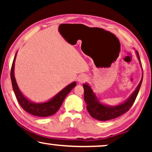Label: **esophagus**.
<instances>
[{"label": "esophagus", "instance_id": "esophagus-1", "mask_svg": "<svg viewBox=\"0 0 152 152\" xmlns=\"http://www.w3.org/2000/svg\"><path fill=\"white\" fill-rule=\"evenodd\" d=\"M87 80H88V77H87L86 75H81L79 76L77 81L78 82L80 83H84L86 82Z\"/></svg>", "mask_w": 152, "mask_h": 152}]
</instances>
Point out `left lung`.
<instances>
[{
  "mask_svg": "<svg viewBox=\"0 0 152 152\" xmlns=\"http://www.w3.org/2000/svg\"><path fill=\"white\" fill-rule=\"evenodd\" d=\"M136 54L139 62L141 64L138 52L136 51ZM142 78L143 73L140 82L138 86L136 87V90L124 102L115 106H109L102 103L88 84L87 83L84 84L83 87L84 89V100L86 104L87 111L93 118L100 120V121H106V120L114 119V118L119 117L122 114L125 113L130 109L135 102V99H136L137 95L138 94L139 90H140L141 84H142Z\"/></svg>",
  "mask_w": 152,
  "mask_h": 152,
  "instance_id": "left-lung-1",
  "label": "left lung"
}]
</instances>
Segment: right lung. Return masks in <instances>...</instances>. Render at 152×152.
<instances>
[{
  "mask_svg": "<svg viewBox=\"0 0 152 152\" xmlns=\"http://www.w3.org/2000/svg\"><path fill=\"white\" fill-rule=\"evenodd\" d=\"M16 55H17V53L14 56L10 77H11L12 88H13L14 94L20 107L28 113L35 116H38V117H48V116L55 114L59 109L66 95L76 86V82H73L71 84H68L48 101L40 103L33 102L27 98L26 96H24L16 83L15 77H14V64H15Z\"/></svg>",
  "mask_w": 152,
  "mask_h": 152,
  "instance_id": "1",
  "label": "right lung"
}]
</instances>
